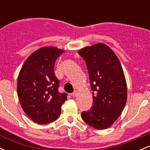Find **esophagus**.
Listing matches in <instances>:
<instances>
[{"instance_id":"esophagus-1","label":"esophagus","mask_w":150,"mask_h":150,"mask_svg":"<svg viewBox=\"0 0 150 150\" xmlns=\"http://www.w3.org/2000/svg\"><path fill=\"white\" fill-rule=\"evenodd\" d=\"M77 92H74L73 93H72V94H71V96H72V97H76V96H77Z\"/></svg>"}]
</instances>
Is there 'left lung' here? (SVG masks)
Wrapping results in <instances>:
<instances>
[{
	"label": "left lung",
	"instance_id": "8db88e82",
	"mask_svg": "<svg viewBox=\"0 0 150 150\" xmlns=\"http://www.w3.org/2000/svg\"><path fill=\"white\" fill-rule=\"evenodd\" d=\"M78 53L88 70L93 103L82 112V119L96 129H106L116 121L127 101V85L119 59L102 43L83 48Z\"/></svg>",
	"mask_w": 150,
	"mask_h": 150
}]
</instances>
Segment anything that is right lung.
<instances>
[{
  "instance_id": "right-lung-1",
  "label": "right lung",
  "mask_w": 150,
  "mask_h": 150,
  "mask_svg": "<svg viewBox=\"0 0 150 150\" xmlns=\"http://www.w3.org/2000/svg\"><path fill=\"white\" fill-rule=\"evenodd\" d=\"M64 52L52 46L37 50L22 65L18 77V95L25 113L34 123L47 124L61 115L66 93L58 92L54 65Z\"/></svg>"
}]
</instances>
